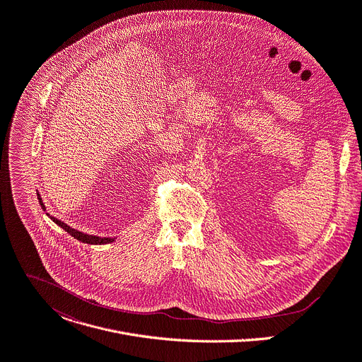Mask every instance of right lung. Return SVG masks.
I'll list each match as a JSON object with an SVG mask.
<instances>
[{
    "instance_id": "obj_1",
    "label": "right lung",
    "mask_w": 362,
    "mask_h": 362,
    "mask_svg": "<svg viewBox=\"0 0 362 362\" xmlns=\"http://www.w3.org/2000/svg\"><path fill=\"white\" fill-rule=\"evenodd\" d=\"M37 198H39V202H40L42 208H43V209H46V208H45V205H43V202H42V198H40V194H39V193H37ZM47 215H49V214H47ZM50 219H52L54 223H57L60 228H63L64 231H66L68 234H71L74 238H76L78 241H82L83 244H110V243H112V241H114V238H107V237L101 238V237H95V235L83 234V233L78 231V229H74V228H71L69 225H66L64 222L59 221V219H57V218H54V216H50Z\"/></svg>"
}]
</instances>
